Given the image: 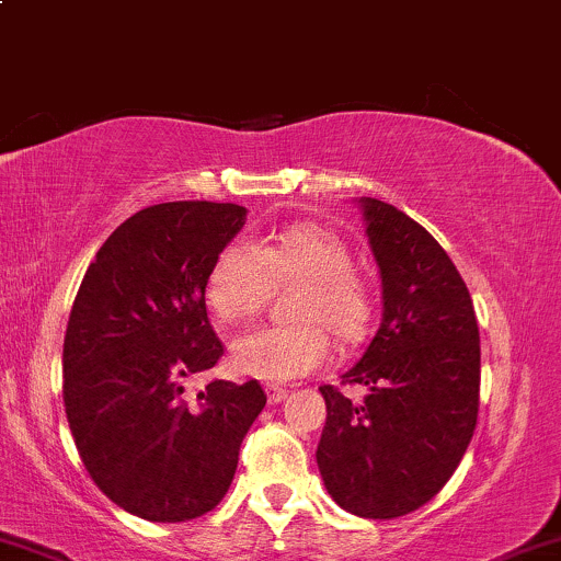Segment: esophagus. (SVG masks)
<instances>
[{
  "mask_svg": "<svg viewBox=\"0 0 561 561\" xmlns=\"http://www.w3.org/2000/svg\"><path fill=\"white\" fill-rule=\"evenodd\" d=\"M263 391H266L268 404L285 402V397H287V389L285 387H276V383H266V387H263Z\"/></svg>",
  "mask_w": 561,
  "mask_h": 561,
  "instance_id": "esophagus-1",
  "label": "esophagus"
}]
</instances>
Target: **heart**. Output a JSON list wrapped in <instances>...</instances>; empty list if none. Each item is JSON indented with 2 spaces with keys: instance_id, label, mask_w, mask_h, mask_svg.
<instances>
[{
  "instance_id": "heart-1",
  "label": "heart",
  "mask_w": 561,
  "mask_h": 561,
  "mask_svg": "<svg viewBox=\"0 0 561 561\" xmlns=\"http://www.w3.org/2000/svg\"><path fill=\"white\" fill-rule=\"evenodd\" d=\"M300 282L289 302L293 323H263L232 342V366L259 381H293L332 357V332L357 342L368 329L370 300L353 272L350 248L329 229L295 225L266 245L238 238L216 255L206 276V300L221 321L253 316L276 285Z\"/></svg>"
}]
</instances>
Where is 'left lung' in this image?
I'll return each instance as SVG.
<instances>
[{
    "instance_id": "1",
    "label": "left lung",
    "mask_w": 561,
    "mask_h": 561,
    "mask_svg": "<svg viewBox=\"0 0 561 561\" xmlns=\"http://www.w3.org/2000/svg\"><path fill=\"white\" fill-rule=\"evenodd\" d=\"M381 274V327L342 383H323L316 462L342 510L402 517L431 502L460 465L478 421L481 336L473 300L438 242L400 208L360 198Z\"/></svg>"
}]
</instances>
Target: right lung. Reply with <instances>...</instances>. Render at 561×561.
<instances>
[{"instance_id": "obj_1", "label": "right lung", "mask_w": 561, "mask_h": 561, "mask_svg": "<svg viewBox=\"0 0 561 561\" xmlns=\"http://www.w3.org/2000/svg\"><path fill=\"white\" fill-rule=\"evenodd\" d=\"M245 208L172 201L133 214L80 282L62 350L65 413L80 460L117 507L151 523L211 512L266 404L259 381H185L225 345L206 313V276Z\"/></svg>"}]
</instances>
